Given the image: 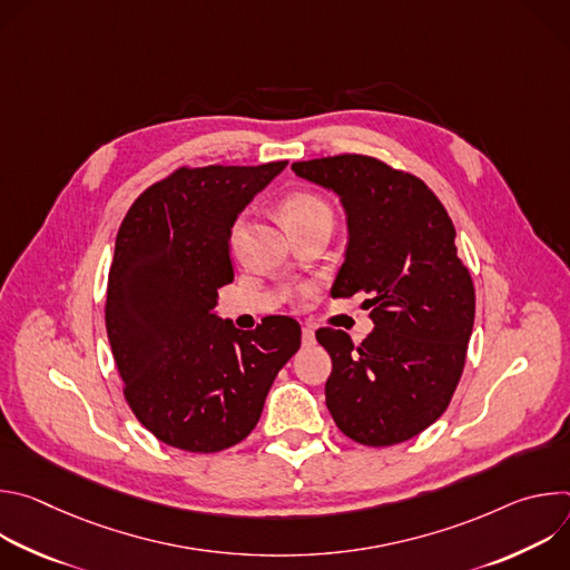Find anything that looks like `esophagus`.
I'll return each instance as SVG.
<instances>
[{
    "label": "esophagus",
    "instance_id": "1",
    "mask_svg": "<svg viewBox=\"0 0 570 570\" xmlns=\"http://www.w3.org/2000/svg\"><path fill=\"white\" fill-rule=\"evenodd\" d=\"M302 343H304L306 347H311V345L315 343V332H313L311 327H304V330H302Z\"/></svg>",
    "mask_w": 570,
    "mask_h": 570
}]
</instances>
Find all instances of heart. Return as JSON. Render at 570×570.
Instances as JSON below:
<instances>
[{
  "instance_id": "b5f03b06",
  "label": "heart",
  "mask_w": 570,
  "mask_h": 570,
  "mask_svg": "<svg viewBox=\"0 0 570 570\" xmlns=\"http://www.w3.org/2000/svg\"><path fill=\"white\" fill-rule=\"evenodd\" d=\"M282 212H284V218L288 223V227L293 225H299V223H306L311 218H320V216H332L327 203H324L320 196L315 194H306V191H299V194H291L284 205H282ZM240 234V227L234 229L232 238L236 240Z\"/></svg>"
}]
</instances>
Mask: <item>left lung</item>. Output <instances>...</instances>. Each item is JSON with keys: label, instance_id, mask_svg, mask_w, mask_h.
<instances>
[{"label": "left lung", "instance_id": "1", "mask_svg": "<svg viewBox=\"0 0 570 570\" xmlns=\"http://www.w3.org/2000/svg\"><path fill=\"white\" fill-rule=\"evenodd\" d=\"M291 169L341 198L347 248L332 295H367L374 322L361 345L341 330L315 332L332 356L327 409L358 444L411 440L446 411L473 330L475 293L455 227L420 178L381 159L336 155Z\"/></svg>", "mask_w": 570, "mask_h": 570}]
</instances>
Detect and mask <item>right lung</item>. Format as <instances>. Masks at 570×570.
I'll return each mask as SVG.
<instances>
[{
	"mask_svg": "<svg viewBox=\"0 0 570 570\" xmlns=\"http://www.w3.org/2000/svg\"><path fill=\"white\" fill-rule=\"evenodd\" d=\"M286 165L180 169L148 187L119 227L108 338L135 417L169 446L216 453L246 440L299 350L288 315L238 332L214 311L234 279L232 227Z\"/></svg>",
	"mask_w": 570,
	"mask_h": 570,
	"instance_id": "1",
	"label": "right lung"
}]
</instances>
